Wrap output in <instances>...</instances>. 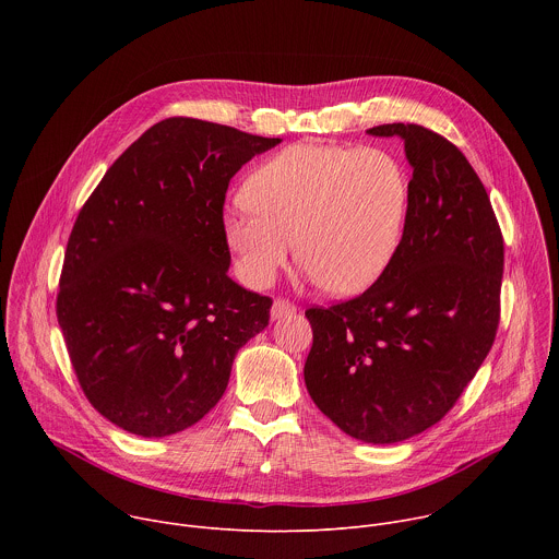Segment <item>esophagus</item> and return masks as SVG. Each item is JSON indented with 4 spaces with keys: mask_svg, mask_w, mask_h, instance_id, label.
<instances>
[{
    "mask_svg": "<svg viewBox=\"0 0 559 559\" xmlns=\"http://www.w3.org/2000/svg\"><path fill=\"white\" fill-rule=\"evenodd\" d=\"M296 313V305L289 302V300H283V298H276L274 305H272V321H278V318H285V316H292Z\"/></svg>",
    "mask_w": 559,
    "mask_h": 559,
    "instance_id": "1",
    "label": "esophagus"
}]
</instances>
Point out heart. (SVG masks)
<instances>
[{"label": "heart", "instance_id": "1", "mask_svg": "<svg viewBox=\"0 0 559 559\" xmlns=\"http://www.w3.org/2000/svg\"><path fill=\"white\" fill-rule=\"evenodd\" d=\"M250 205L223 216L243 283L267 287L294 252L330 294L369 289L401 248L412 175L384 147L294 143L263 162L246 186Z\"/></svg>", "mask_w": 559, "mask_h": 559}]
</instances>
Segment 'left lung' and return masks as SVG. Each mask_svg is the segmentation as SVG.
Here are the masks:
<instances>
[{"label":"left lung","mask_w":559,"mask_h":559,"mask_svg":"<svg viewBox=\"0 0 559 559\" xmlns=\"http://www.w3.org/2000/svg\"><path fill=\"white\" fill-rule=\"evenodd\" d=\"M401 136L414 168L401 248L360 296L305 311L313 345L305 384L347 436L403 442L433 427L485 362L500 323L504 241L466 156L416 123Z\"/></svg>","instance_id":"8db88e82"}]
</instances>
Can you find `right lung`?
<instances>
[{
    "label": "right lung",
    "mask_w": 559,
    "mask_h": 559,
    "mask_svg": "<svg viewBox=\"0 0 559 559\" xmlns=\"http://www.w3.org/2000/svg\"><path fill=\"white\" fill-rule=\"evenodd\" d=\"M281 139L173 117L145 130L76 216L57 321L91 405L166 438L199 423L272 300L227 276L229 179Z\"/></svg>",
    "instance_id": "obj_1"
}]
</instances>
